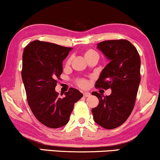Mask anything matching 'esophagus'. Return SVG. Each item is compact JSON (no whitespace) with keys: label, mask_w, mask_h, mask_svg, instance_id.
I'll return each mask as SVG.
<instances>
[{"label":"esophagus","mask_w":160,"mask_h":160,"mask_svg":"<svg viewBox=\"0 0 160 160\" xmlns=\"http://www.w3.org/2000/svg\"><path fill=\"white\" fill-rule=\"evenodd\" d=\"M83 96L84 97H89V96H90V93L89 92H83Z\"/></svg>","instance_id":"esophagus-1"}]
</instances>
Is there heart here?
<instances>
[{
    "label": "heart",
    "mask_w": 160,
    "mask_h": 160,
    "mask_svg": "<svg viewBox=\"0 0 160 160\" xmlns=\"http://www.w3.org/2000/svg\"><path fill=\"white\" fill-rule=\"evenodd\" d=\"M93 55H97V53L95 52L94 50H92V49H88V50H86L85 52L84 56H85V58H88V57L93 56ZM71 58H69L67 60V62H66L65 65H69L70 64H71ZM77 84H78V85L81 88H86L88 85L87 81H86L85 79H79L78 81H77Z\"/></svg>",
    "instance_id": "b5f03b06"
}]
</instances>
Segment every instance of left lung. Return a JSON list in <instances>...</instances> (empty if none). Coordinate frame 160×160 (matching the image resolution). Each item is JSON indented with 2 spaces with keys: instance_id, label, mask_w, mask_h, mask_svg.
<instances>
[{
  "instance_id": "8db88e82",
  "label": "left lung",
  "mask_w": 160,
  "mask_h": 160,
  "mask_svg": "<svg viewBox=\"0 0 160 160\" xmlns=\"http://www.w3.org/2000/svg\"><path fill=\"white\" fill-rule=\"evenodd\" d=\"M97 48L110 60L95 82V87L111 89L110 95L93 92L99 99L92 109L95 122L107 129L117 128L131 114L141 82V58L136 48L127 40L100 42Z\"/></svg>"
}]
</instances>
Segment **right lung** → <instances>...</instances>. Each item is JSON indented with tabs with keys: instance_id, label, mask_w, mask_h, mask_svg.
I'll return each instance as SVG.
<instances>
[{
	"instance_id": "add662e5",
	"label": "right lung",
	"mask_w": 160,
	"mask_h": 160,
	"mask_svg": "<svg viewBox=\"0 0 160 160\" xmlns=\"http://www.w3.org/2000/svg\"><path fill=\"white\" fill-rule=\"evenodd\" d=\"M71 49L34 40L23 51L22 78L28 103L38 120L49 128L67 124L74 104L82 97L74 88H70L64 98L55 90L62 73V62Z\"/></svg>"
}]
</instances>
